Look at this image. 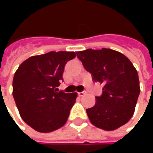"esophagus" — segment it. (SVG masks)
Wrapping results in <instances>:
<instances>
[{
  "mask_svg": "<svg viewBox=\"0 0 153 153\" xmlns=\"http://www.w3.org/2000/svg\"><path fill=\"white\" fill-rule=\"evenodd\" d=\"M86 94V92L83 91V92H79L78 93V95H79L80 97H82V96H84Z\"/></svg>",
  "mask_w": 153,
  "mask_h": 153,
  "instance_id": "obj_1",
  "label": "esophagus"
}]
</instances>
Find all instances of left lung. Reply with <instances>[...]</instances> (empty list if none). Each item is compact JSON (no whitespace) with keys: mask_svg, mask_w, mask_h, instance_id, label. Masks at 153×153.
<instances>
[{"mask_svg":"<svg viewBox=\"0 0 153 153\" xmlns=\"http://www.w3.org/2000/svg\"><path fill=\"white\" fill-rule=\"evenodd\" d=\"M94 82L104 85L94 106L87 109L93 125L112 131L124 125L134 112L140 92L136 69L126 56L110 48L76 53Z\"/></svg>","mask_w":153,"mask_h":153,"instance_id":"8db88e82","label":"left lung"}]
</instances>
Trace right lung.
I'll list each match as a JSON object with an SVG mask.
<instances>
[{"mask_svg":"<svg viewBox=\"0 0 153 153\" xmlns=\"http://www.w3.org/2000/svg\"><path fill=\"white\" fill-rule=\"evenodd\" d=\"M76 52H49L31 56L16 71L13 95L22 119L40 133L59 129L67 122L76 93L57 92L65 65Z\"/></svg>","mask_w":153,"mask_h":153,"instance_id":"right-lung-1","label":"right lung"}]
</instances>
